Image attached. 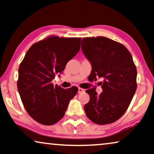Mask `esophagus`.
Segmentation results:
<instances>
[{
    "label": "esophagus",
    "mask_w": 154,
    "mask_h": 154,
    "mask_svg": "<svg viewBox=\"0 0 154 154\" xmlns=\"http://www.w3.org/2000/svg\"><path fill=\"white\" fill-rule=\"evenodd\" d=\"M84 91H85V90L82 88H78V93H79V94L83 93V92H84Z\"/></svg>",
    "instance_id": "34e87169"
}]
</instances>
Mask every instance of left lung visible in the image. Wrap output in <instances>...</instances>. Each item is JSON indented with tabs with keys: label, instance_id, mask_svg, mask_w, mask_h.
<instances>
[{
	"label": "left lung",
	"instance_id": "obj_1",
	"mask_svg": "<svg viewBox=\"0 0 154 154\" xmlns=\"http://www.w3.org/2000/svg\"><path fill=\"white\" fill-rule=\"evenodd\" d=\"M82 49L92 65L90 80L103 79L100 94L94 88L86 90V116L98 125L114 123L128 109L137 88L132 56L122 44L102 36L83 38Z\"/></svg>",
	"mask_w": 154,
	"mask_h": 154
}]
</instances>
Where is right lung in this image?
Instances as JSON below:
<instances>
[{
	"label": "right lung",
	"mask_w": 154,
	"mask_h": 154,
	"mask_svg": "<svg viewBox=\"0 0 154 154\" xmlns=\"http://www.w3.org/2000/svg\"><path fill=\"white\" fill-rule=\"evenodd\" d=\"M80 43L81 38L49 36L33 44L20 63L17 82L19 94L26 112L39 123H57L76 95L77 87L64 89L51 82L79 52Z\"/></svg>",
	"instance_id": "1"
}]
</instances>
